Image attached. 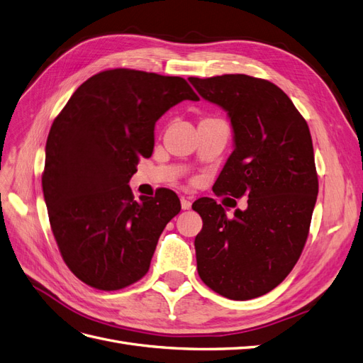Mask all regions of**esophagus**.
<instances>
[{"mask_svg": "<svg viewBox=\"0 0 363 363\" xmlns=\"http://www.w3.org/2000/svg\"><path fill=\"white\" fill-rule=\"evenodd\" d=\"M192 206V201L189 199H184V196H182V208L183 211H189Z\"/></svg>", "mask_w": 363, "mask_h": 363, "instance_id": "esophagus-1", "label": "esophagus"}]
</instances>
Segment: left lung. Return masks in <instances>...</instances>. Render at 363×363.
<instances>
[{
    "instance_id": "left-lung-1",
    "label": "left lung",
    "mask_w": 363,
    "mask_h": 363,
    "mask_svg": "<svg viewBox=\"0 0 363 363\" xmlns=\"http://www.w3.org/2000/svg\"><path fill=\"white\" fill-rule=\"evenodd\" d=\"M189 82L204 100L224 108L235 133V150L213 192L248 196V207L232 218L213 199L192 204L203 219L195 238L196 269L225 298H256L286 279L309 235L318 195L309 125L268 80L225 74Z\"/></svg>"
}]
</instances>
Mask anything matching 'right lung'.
Wrapping results in <instances>:
<instances>
[{
    "label": "right lung",
    "mask_w": 363,
    "mask_h": 363,
    "mask_svg": "<svg viewBox=\"0 0 363 363\" xmlns=\"http://www.w3.org/2000/svg\"><path fill=\"white\" fill-rule=\"evenodd\" d=\"M183 100L200 98L182 77L116 68L87 79L54 119L42 174L50 224L65 263L95 289L144 277L180 212L175 192L136 201L128 182L152 155L157 119Z\"/></svg>",
    "instance_id": "1"
}]
</instances>
